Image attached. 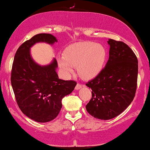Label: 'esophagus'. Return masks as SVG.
Returning <instances> with one entry per match:
<instances>
[{"instance_id": "34e87169", "label": "esophagus", "mask_w": 150, "mask_h": 150, "mask_svg": "<svg viewBox=\"0 0 150 150\" xmlns=\"http://www.w3.org/2000/svg\"><path fill=\"white\" fill-rule=\"evenodd\" d=\"M82 84H80V83H77V85L75 86V89H77V90H78V89H80L81 87H82Z\"/></svg>"}]
</instances>
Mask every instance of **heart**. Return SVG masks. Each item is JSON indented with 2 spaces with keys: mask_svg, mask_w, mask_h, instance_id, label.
<instances>
[{
  "mask_svg": "<svg viewBox=\"0 0 150 150\" xmlns=\"http://www.w3.org/2000/svg\"><path fill=\"white\" fill-rule=\"evenodd\" d=\"M63 58L58 60L59 66L68 75L73 73L71 66L77 67L79 75L84 79L98 75L103 68L106 59L105 49L92 42L75 43L67 47Z\"/></svg>",
  "mask_w": 150,
  "mask_h": 150,
  "instance_id": "obj_1",
  "label": "heart"
}]
</instances>
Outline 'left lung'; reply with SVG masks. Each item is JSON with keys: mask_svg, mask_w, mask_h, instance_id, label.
Wrapping results in <instances>:
<instances>
[{"mask_svg": "<svg viewBox=\"0 0 150 150\" xmlns=\"http://www.w3.org/2000/svg\"><path fill=\"white\" fill-rule=\"evenodd\" d=\"M109 59L96 77L86 84L91 88V100L86 105L91 116L108 120L118 116L136 95L138 63L126 43L110 39Z\"/></svg>", "mask_w": 150, "mask_h": 150, "instance_id": "obj_1", "label": "left lung"}]
</instances>
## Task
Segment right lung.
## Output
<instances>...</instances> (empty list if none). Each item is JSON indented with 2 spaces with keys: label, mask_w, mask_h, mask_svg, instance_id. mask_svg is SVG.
I'll use <instances>...</instances> for the list:
<instances>
[{
  "label": "right lung",
  "mask_w": 150,
  "mask_h": 150,
  "mask_svg": "<svg viewBox=\"0 0 150 150\" xmlns=\"http://www.w3.org/2000/svg\"><path fill=\"white\" fill-rule=\"evenodd\" d=\"M38 42H57L51 34L40 33L25 41L17 49L11 70V84L16 101L21 112L38 122L56 118L62 107L61 100L75 89L74 80L59 78L56 59L49 66H40L30 55V47Z\"/></svg>",
  "instance_id": "right-lung-1"
}]
</instances>
